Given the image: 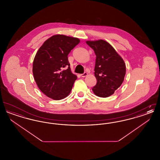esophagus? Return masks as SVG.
Here are the masks:
<instances>
[{
  "mask_svg": "<svg viewBox=\"0 0 160 160\" xmlns=\"http://www.w3.org/2000/svg\"><path fill=\"white\" fill-rule=\"evenodd\" d=\"M88 72H84L83 74H81V76H82V77H85L88 76Z\"/></svg>",
  "mask_w": 160,
  "mask_h": 160,
  "instance_id": "esophagus-1",
  "label": "esophagus"
}]
</instances>
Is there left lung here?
Instances as JSON below:
<instances>
[{"label": "left lung", "mask_w": 160, "mask_h": 160, "mask_svg": "<svg viewBox=\"0 0 160 160\" xmlns=\"http://www.w3.org/2000/svg\"><path fill=\"white\" fill-rule=\"evenodd\" d=\"M86 44L94 50L96 55L94 74L97 83L92 91L98 97H108L124 80L126 73L125 62L114 48L104 40L87 41Z\"/></svg>", "instance_id": "obj_1"}]
</instances>
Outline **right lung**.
<instances>
[{"instance_id": "1", "label": "right lung", "mask_w": 160, "mask_h": 160, "mask_svg": "<svg viewBox=\"0 0 160 160\" xmlns=\"http://www.w3.org/2000/svg\"><path fill=\"white\" fill-rule=\"evenodd\" d=\"M78 38L55 35L39 48L33 62V74L39 89L47 97L60 100L67 97L76 80L68 55L80 42Z\"/></svg>"}]
</instances>
